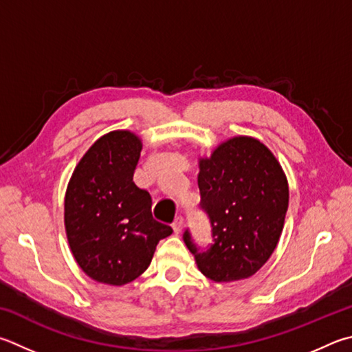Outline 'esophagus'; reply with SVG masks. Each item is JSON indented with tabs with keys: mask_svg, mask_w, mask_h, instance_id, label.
Here are the masks:
<instances>
[{
	"mask_svg": "<svg viewBox=\"0 0 352 352\" xmlns=\"http://www.w3.org/2000/svg\"><path fill=\"white\" fill-rule=\"evenodd\" d=\"M183 223H184V219H183L182 215L175 217L174 223H172V228H174V232H175V234H180V232H182V229H183Z\"/></svg>",
	"mask_w": 352,
	"mask_h": 352,
	"instance_id": "1",
	"label": "esophagus"
}]
</instances>
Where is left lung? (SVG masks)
Here are the masks:
<instances>
[{
    "label": "left lung",
    "mask_w": 352,
    "mask_h": 352,
    "mask_svg": "<svg viewBox=\"0 0 352 352\" xmlns=\"http://www.w3.org/2000/svg\"><path fill=\"white\" fill-rule=\"evenodd\" d=\"M198 189L212 243L200 248L189 228L183 234L198 270L214 282L254 276L283 229L289 189L282 166L258 140L235 137L201 160Z\"/></svg>",
    "instance_id": "left-lung-1"
}]
</instances>
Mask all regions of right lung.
Here are the masks:
<instances>
[{
	"instance_id": "1",
	"label": "right lung",
	"mask_w": 352,
	"mask_h": 352,
	"mask_svg": "<svg viewBox=\"0 0 352 352\" xmlns=\"http://www.w3.org/2000/svg\"><path fill=\"white\" fill-rule=\"evenodd\" d=\"M142 142L127 131L101 137L70 178L65 200L67 240L89 277L126 285L148 270L172 228L152 217L148 190L133 183Z\"/></svg>"
}]
</instances>
